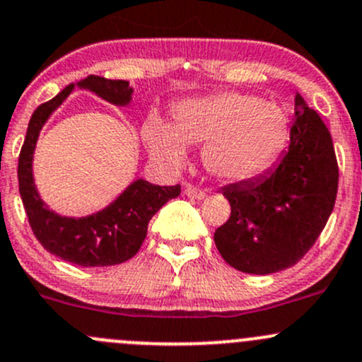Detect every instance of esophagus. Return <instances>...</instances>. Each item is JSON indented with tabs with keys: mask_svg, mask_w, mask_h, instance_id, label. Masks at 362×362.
<instances>
[{
	"mask_svg": "<svg viewBox=\"0 0 362 362\" xmlns=\"http://www.w3.org/2000/svg\"><path fill=\"white\" fill-rule=\"evenodd\" d=\"M184 194L187 196V198H192V199H203L204 196H206V192H204L203 189L194 187V185H189V187L184 189Z\"/></svg>",
	"mask_w": 362,
	"mask_h": 362,
	"instance_id": "esophagus-1",
	"label": "esophagus"
}]
</instances>
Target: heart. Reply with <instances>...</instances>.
Listing matches in <instances>:
<instances>
[{
    "instance_id": "1",
    "label": "heart",
    "mask_w": 362,
    "mask_h": 362,
    "mask_svg": "<svg viewBox=\"0 0 362 362\" xmlns=\"http://www.w3.org/2000/svg\"><path fill=\"white\" fill-rule=\"evenodd\" d=\"M173 126L151 115L144 138L152 154L180 168L187 147H203L204 168L224 182H247L264 173L289 134L286 113L276 105L242 93H218L178 101Z\"/></svg>"
}]
</instances>
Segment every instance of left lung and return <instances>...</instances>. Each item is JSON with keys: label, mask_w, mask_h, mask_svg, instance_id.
<instances>
[{"label": "left lung", "mask_w": 362, "mask_h": 362, "mask_svg": "<svg viewBox=\"0 0 362 362\" xmlns=\"http://www.w3.org/2000/svg\"><path fill=\"white\" fill-rule=\"evenodd\" d=\"M291 144L275 170L222 189L231 215L214 240L224 261L252 275L294 266L317 242L334 208L338 163L319 113L296 94Z\"/></svg>", "instance_id": "obj_1"}]
</instances>
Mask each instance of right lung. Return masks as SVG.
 Listing matches in <instances>:
<instances>
[{"mask_svg": "<svg viewBox=\"0 0 362 362\" xmlns=\"http://www.w3.org/2000/svg\"><path fill=\"white\" fill-rule=\"evenodd\" d=\"M76 86L119 107L129 103L133 94L127 80H108L98 75H89ZM73 87L75 83H69L31 115L17 168L21 198L36 240L50 254L83 268L120 264L136 255L147 236L151 218L164 203L180 194V185L160 187L138 178L115 202L89 217H61L49 210L33 180V152L45 120L66 100Z\"/></svg>", "mask_w": 362, "mask_h": 362, "instance_id": "add662e5", "label": "right lung"}]
</instances>
